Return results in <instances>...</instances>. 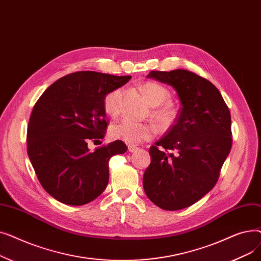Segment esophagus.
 Instances as JSON below:
<instances>
[{"instance_id": "obj_1", "label": "esophagus", "mask_w": 261, "mask_h": 261, "mask_svg": "<svg viewBox=\"0 0 261 261\" xmlns=\"http://www.w3.org/2000/svg\"><path fill=\"white\" fill-rule=\"evenodd\" d=\"M128 150H129V152H135V151H138L139 148L136 147V146H134V145H129L128 146Z\"/></svg>"}]
</instances>
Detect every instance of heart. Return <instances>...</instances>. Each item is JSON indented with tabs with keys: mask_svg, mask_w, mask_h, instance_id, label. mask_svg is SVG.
<instances>
[{
	"mask_svg": "<svg viewBox=\"0 0 261 261\" xmlns=\"http://www.w3.org/2000/svg\"><path fill=\"white\" fill-rule=\"evenodd\" d=\"M142 89L148 102L152 107L162 106L169 97L168 91L155 82H147ZM122 95L123 90L121 88H116L105 96L103 108L109 115L116 116L119 114L121 110ZM154 114L155 117L163 122H168L173 116L172 110L169 108H160ZM155 133L156 128L152 123L138 122L128 118H123L114 122L110 128V136L112 139L122 141L129 145H138L150 141Z\"/></svg>",
	"mask_w": 261,
	"mask_h": 261,
	"instance_id": "obj_1",
	"label": "heart"
}]
</instances>
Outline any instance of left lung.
Wrapping results in <instances>:
<instances>
[{"mask_svg":"<svg viewBox=\"0 0 261 261\" xmlns=\"http://www.w3.org/2000/svg\"><path fill=\"white\" fill-rule=\"evenodd\" d=\"M147 77L171 86L182 108L167 134L149 149L144 190L156 206L182 210L217 183L231 148L230 113L219 90L193 72L152 71Z\"/></svg>","mask_w":261,"mask_h":261,"instance_id":"left-lung-1","label":"left lung"}]
</instances>
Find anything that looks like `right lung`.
<instances>
[{"instance_id":"1","label":"right lung","mask_w":261,"mask_h":261,"mask_svg":"<svg viewBox=\"0 0 261 261\" xmlns=\"http://www.w3.org/2000/svg\"><path fill=\"white\" fill-rule=\"evenodd\" d=\"M131 76L93 71L68 74L49 86L36 102L27 128V154L47 193L67 205H85L102 194L109 160L126 152L115 141L91 152L89 141L106 134L105 96Z\"/></svg>"}]
</instances>
